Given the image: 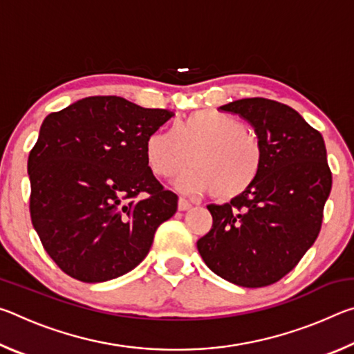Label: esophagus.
Segmentation results:
<instances>
[{"instance_id":"34e87169","label":"esophagus","mask_w":354,"mask_h":354,"mask_svg":"<svg viewBox=\"0 0 354 354\" xmlns=\"http://www.w3.org/2000/svg\"><path fill=\"white\" fill-rule=\"evenodd\" d=\"M178 209H179V211H189V209H192V203L187 201L185 198H179Z\"/></svg>"}]
</instances>
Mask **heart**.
<instances>
[{
    "label": "heart",
    "instance_id": "b5f03b06",
    "mask_svg": "<svg viewBox=\"0 0 354 354\" xmlns=\"http://www.w3.org/2000/svg\"><path fill=\"white\" fill-rule=\"evenodd\" d=\"M148 167L158 178H171L190 160L179 189L230 201L243 195L259 178L263 145L253 131L230 113L201 109L175 128L153 131L145 140Z\"/></svg>",
    "mask_w": 354,
    "mask_h": 354
}]
</instances>
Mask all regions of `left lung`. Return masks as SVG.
<instances>
[{
	"mask_svg": "<svg viewBox=\"0 0 354 354\" xmlns=\"http://www.w3.org/2000/svg\"><path fill=\"white\" fill-rule=\"evenodd\" d=\"M254 128L263 167L253 187L226 205H209L212 227L198 247L211 270L232 284L263 287L297 266L319 236L333 185L319 131L278 101L243 98L220 106Z\"/></svg>",
	"mask_w": 354,
	"mask_h": 354,
	"instance_id": "1",
	"label": "left lung"
}]
</instances>
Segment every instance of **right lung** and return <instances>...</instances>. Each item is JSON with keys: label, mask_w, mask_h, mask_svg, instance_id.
<instances>
[{"label": "right lung", "mask_w": 354, "mask_h": 354, "mask_svg": "<svg viewBox=\"0 0 354 354\" xmlns=\"http://www.w3.org/2000/svg\"><path fill=\"white\" fill-rule=\"evenodd\" d=\"M173 117L120 97H88L48 115L28 158L34 230L64 273L122 277L145 259L178 196L154 178L145 140Z\"/></svg>", "instance_id": "right-lung-1"}]
</instances>
